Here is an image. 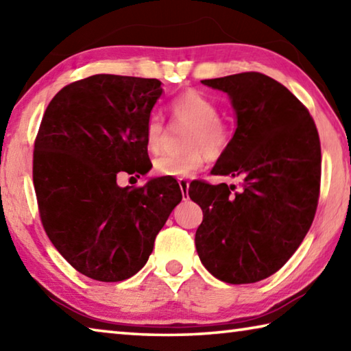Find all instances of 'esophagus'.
Instances as JSON below:
<instances>
[{
  "label": "esophagus",
  "mask_w": 351,
  "mask_h": 351,
  "mask_svg": "<svg viewBox=\"0 0 351 351\" xmlns=\"http://www.w3.org/2000/svg\"><path fill=\"white\" fill-rule=\"evenodd\" d=\"M178 184H180V187H181L184 199L189 198V184H190L189 180H184V178H181V180H178Z\"/></svg>",
  "instance_id": "esophagus-1"
}]
</instances>
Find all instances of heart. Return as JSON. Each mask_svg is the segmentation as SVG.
Segmentation results:
<instances>
[{
    "label": "heart",
    "mask_w": 351,
    "mask_h": 351,
    "mask_svg": "<svg viewBox=\"0 0 351 351\" xmlns=\"http://www.w3.org/2000/svg\"><path fill=\"white\" fill-rule=\"evenodd\" d=\"M170 110L178 121L190 123L186 133L187 148L182 152L162 154L154 161V170L161 176L189 178L203 167L207 153L217 156L229 145L232 130L224 119L218 116V104L204 93H184L173 99ZM144 134L148 152L159 153L162 150L167 128L158 112H153L148 117Z\"/></svg>",
    "instance_id": "obj_1"
}]
</instances>
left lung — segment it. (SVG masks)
Returning a JSON list of instances; mask_svg holds the SVG:
<instances>
[{
    "label": "left lung",
    "mask_w": 351,
    "mask_h": 351,
    "mask_svg": "<svg viewBox=\"0 0 351 351\" xmlns=\"http://www.w3.org/2000/svg\"><path fill=\"white\" fill-rule=\"evenodd\" d=\"M201 83L232 104L235 133L212 175L240 180V189L190 184L189 197L203 209L195 246L218 280L255 283L280 269L311 228L320 189L317 128L300 100L265 74Z\"/></svg>",
    "instance_id": "obj_1"
}]
</instances>
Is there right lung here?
I'll return each instance as SVG.
<instances>
[{
	"label": "right lung",
	"instance_id": "right-lung-1",
	"mask_svg": "<svg viewBox=\"0 0 351 351\" xmlns=\"http://www.w3.org/2000/svg\"><path fill=\"white\" fill-rule=\"evenodd\" d=\"M158 79L96 74L62 88L34 147V187L47 237L80 274L121 282L144 268L182 192L173 178L121 187L117 175L152 169L145 123ZM139 178V176H138Z\"/></svg>",
	"mask_w": 351,
	"mask_h": 351
}]
</instances>
